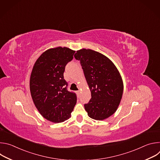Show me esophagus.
Listing matches in <instances>:
<instances>
[{"label": "esophagus", "instance_id": "obj_1", "mask_svg": "<svg viewBox=\"0 0 160 160\" xmlns=\"http://www.w3.org/2000/svg\"><path fill=\"white\" fill-rule=\"evenodd\" d=\"M77 94L78 96H80V90L77 91Z\"/></svg>", "mask_w": 160, "mask_h": 160}]
</instances>
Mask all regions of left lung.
<instances>
[{
    "mask_svg": "<svg viewBox=\"0 0 160 160\" xmlns=\"http://www.w3.org/2000/svg\"><path fill=\"white\" fill-rule=\"evenodd\" d=\"M80 61L91 92V99L84 104L90 118L103 120L115 112L123 92L122 77L113 62L104 55L82 49L74 55Z\"/></svg>",
    "mask_w": 160,
    "mask_h": 160,
    "instance_id": "8db88e82",
    "label": "left lung"
}]
</instances>
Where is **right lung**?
Wrapping results in <instances>:
<instances>
[{
	"instance_id": "right-lung-1",
	"label": "right lung",
	"mask_w": 160,
	"mask_h": 160,
	"mask_svg": "<svg viewBox=\"0 0 160 160\" xmlns=\"http://www.w3.org/2000/svg\"><path fill=\"white\" fill-rule=\"evenodd\" d=\"M75 52L65 47L48 49L33 67L30 79L33 101L40 115L54 123L70 118L77 103L76 94L67 90L63 75L66 65L73 59Z\"/></svg>"
}]
</instances>
